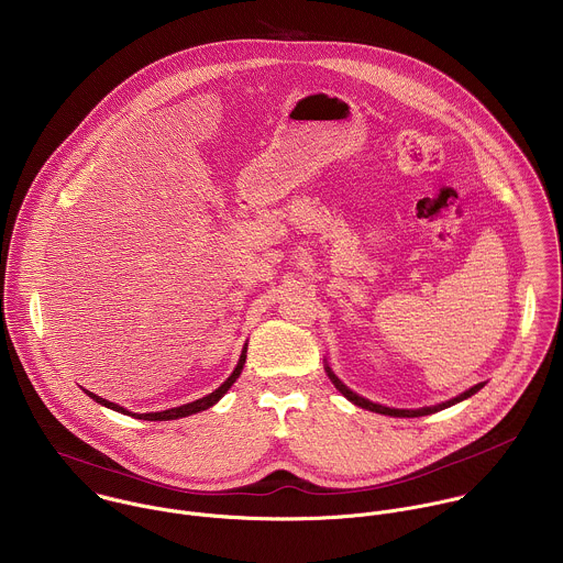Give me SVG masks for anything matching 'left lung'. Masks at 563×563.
Segmentation results:
<instances>
[{"instance_id": "left-lung-1", "label": "left lung", "mask_w": 563, "mask_h": 563, "mask_svg": "<svg viewBox=\"0 0 563 563\" xmlns=\"http://www.w3.org/2000/svg\"><path fill=\"white\" fill-rule=\"evenodd\" d=\"M325 372L330 375V379L334 382V386L350 399V401H354L356 406H361V408H367V410H374V412H379V415H390V417H423V415H430V412H437V410H443V408H448V406H452V404H459V401H463V399H467V397H472L474 393H478L485 384L481 382V384H476V386H472L470 390H465V393H461L459 397H454V399H450V401H443V404H437V406H426V408H417V410H401V408H388V406H382V404H374V401H369V399H365V397H361V395H356L354 390H350L336 375L334 372L330 369V367H325Z\"/></svg>"}]
</instances>
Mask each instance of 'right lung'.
<instances>
[{"label":"right lung","instance_id":"obj_1","mask_svg":"<svg viewBox=\"0 0 563 563\" xmlns=\"http://www.w3.org/2000/svg\"><path fill=\"white\" fill-rule=\"evenodd\" d=\"M244 361H246V347H244V352H242V356H240V361H238V367L233 369V374L229 375L213 393H209V395H205V397H200V399H196V401H189V404H184V406H177V408H168V410H162V412H144V415H135V412H129L126 408H122V406H118V404H113V401H109V399H102L100 395H93L91 390H87L85 388V393L91 397V399H96L98 404H102V406H107V408H113V410H118V412H124V415H131V417H137V419H146V421H168V419H179V417H188V415H194V412H200V410H205V408H209V406H213L229 388H231V384L238 379V375L242 374V367H244Z\"/></svg>","mask_w":563,"mask_h":563}]
</instances>
